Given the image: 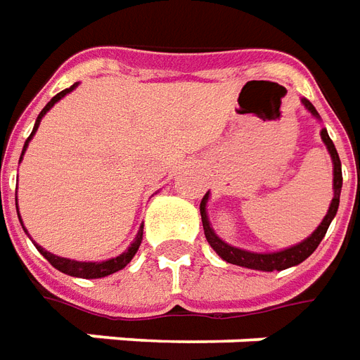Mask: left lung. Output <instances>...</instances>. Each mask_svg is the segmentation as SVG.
I'll use <instances>...</instances> for the list:
<instances>
[{
    "mask_svg": "<svg viewBox=\"0 0 360 360\" xmlns=\"http://www.w3.org/2000/svg\"><path fill=\"white\" fill-rule=\"evenodd\" d=\"M302 104L307 106L308 110L314 114L318 118V112L312 104L308 103L307 98H302ZM322 139L328 151L331 155V160H333V200H331V205L328 209V215L323 217V221L320 223V226L316 229L314 233L308 236L307 240H302L297 246H290L287 250H281V252H274V254H256V252H246V250L234 248V246H229L226 242H223L209 225L207 211H205V203H207V195H203V200L200 203V213H201V223H203V233H205V238L211 244V248L215 250L219 256L223 257L229 264H234V266L250 267V269H259V271H281V269H287L290 266H297L300 262H304L316 248L318 244L322 242V238L328 233V226H330L331 219L335 217L339 207V193H341V184H343V176H341V160H339V155L335 151V145L330 139V135L326 129H322Z\"/></svg>",
    "mask_w": 360,
    "mask_h": 360,
    "instance_id": "1",
    "label": "left lung"
}]
</instances>
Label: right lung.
Wrapping results in <instances>:
<instances>
[{
  "mask_svg": "<svg viewBox=\"0 0 360 360\" xmlns=\"http://www.w3.org/2000/svg\"><path fill=\"white\" fill-rule=\"evenodd\" d=\"M77 85H71L70 89H65V91H62V93H58L56 96H53L50 103L46 104L44 108H42V112L38 114L37 118V124H34V129H32V134H30V137L25 141V147H22V153L27 151V145H29V141L32 139V135H34V131L38 129V126H40V120H42V116H44L46 112L52 108L53 104L58 103L62 96H65L68 93H71L73 89H75ZM22 159V155H21ZM22 225V223H21ZM141 238H143V229L137 233V236H135L134 244L129 246V248L124 252V254H120L118 257H112V259H106V262H75V259H68V257H60V256H53V254H50V252H46L44 248H40V246H37L38 250H40V254L52 264L58 271H62V274H68V275H73V277H83V279H98V277H106V275L110 274H116V271H120V269H124V267L131 262V257L135 256V252L139 250V244H141Z\"/></svg>",
  "mask_w": 360,
  "mask_h": 360,
  "instance_id": "right-lung-1",
  "label": "right lung"
}]
</instances>
